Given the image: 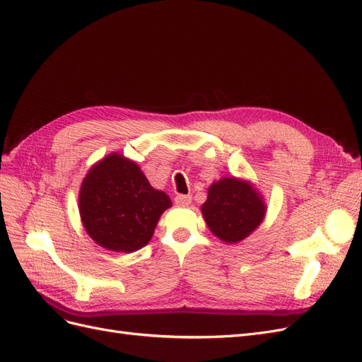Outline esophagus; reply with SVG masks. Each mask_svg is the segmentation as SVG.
Listing matches in <instances>:
<instances>
[{
    "label": "esophagus",
    "mask_w": 362,
    "mask_h": 362,
    "mask_svg": "<svg viewBox=\"0 0 362 362\" xmlns=\"http://www.w3.org/2000/svg\"><path fill=\"white\" fill-rule=\"evenodd\" d=\"M175 204L180 206H187L192 204V196L190 194H177L175 196Z\"/></svg>",
    "instance_id": "34e87169"
}]
</instances>
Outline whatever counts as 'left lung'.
<instances>
[{
    "label": "left lung",
    "instance_id": "obj_1",
    "mask_svg": "<svg viewBox=\"0 0 362 362\" xmlns=\"http://www.w3.org/2000/svg\"><path fill=\"white\" fill-rule=\"evenodd\" d=\"M266 205L249 182L223 178L208 189L202 216L210 231L226 243H237L255 231Z\"/></svg>",
    "mask_w": 362,
    "mask_h": 362
}]
</instances>
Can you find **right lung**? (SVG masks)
Returning <instances> with one entry per match:
<instances>
[{"instance_id": "add662e5", "label": "right lung", "mask_w": 362, "mask_h": 362, "mask_svg": "<svg viewBox=\"0 0 362 362\" xmlns=\"http://www.w3.org/2000/svg\"><path fill=\"white\" fill-rule=\"evenodd\" d=\"M170 205L169 196L152 189L134 161L117 154L95 164L80 190V214L87 234L115 252L144 247Z\"/></svg>"}]
</instances>
